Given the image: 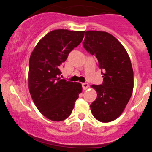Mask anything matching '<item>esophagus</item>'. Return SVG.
Returning a JSON list of instances; mask_svg holds the SVG:
<instances>
[{"label": "esophagus", "instance_id": "esophagus-1", "mask_svg": "<svg viewBox=\"0 0 152 152\" xmlns=\"http://www.w3.org/2000/svg\"><path fill=\"white\" fill-rule=\"evenodd\" d=\"M82 88H83V89H84V90H86V89L88 88V86H89L88 83H82Z\"/></svg>", "mask_w": 152, "mask_h": 152}]
</instances>
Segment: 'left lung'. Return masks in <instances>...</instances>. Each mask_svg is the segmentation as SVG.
I'll list each match as a JSON object with an SVG mask.
<instances>
[{
	"label": "left lung",
	"mask_w": 152,
	"mask_h": 152,
	"mask_svg": "<svg viewBox=\"0 0 152 152\" xmlns=\"http://www.w3.org/2000/svg\"><path fill=\"white\" fill-rule=\"evenodd\" d=\"M83 45L103 70L102 84L91 86L97 92L91 112L99 122H111L122 113L132 95L134 71L129 56L115 37L102 31H86Z\"/></svg>",
	"instance_id": "1"
}]
</instances>
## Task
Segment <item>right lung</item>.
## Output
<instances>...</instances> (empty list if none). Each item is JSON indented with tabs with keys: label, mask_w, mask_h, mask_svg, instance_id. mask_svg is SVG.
<instances>
[{
	"label": "right lung",
	"mask_w": 152,
	"mask_h": 152,
	"mask_svg": "<svg viewBox=\"0 0 152 152\" xmlns=\"http://www.w3.org/2000/svg\"><path fill=\"white\" fill-rule=\"evenodd\" d=\"M84 31L55 30L45 35L33 50L29 61L28 87L34 104L53 121H62L72 113L82 93V84L60 77V66L80 45Z\"/></svg>",
	"instance_id": "1"
}]
</instances>
